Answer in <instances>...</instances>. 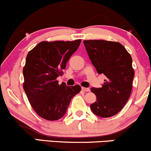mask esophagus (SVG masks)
Segmentation results:
<instances>
[{
    "label": "esophagus",
    "mask_w": 151,
    "mask_h": 151,
    "mask_svg": "<svg viewBox=\"0 0 151 151\" xmlns=\"http://www.w3.org/2000/svg\"><path fill=\"white\" fill-rule=\"evenodd\" d=\"M81 90L84 91H90L89 88H86V87H81Z\"/></svg>",
    "instance_id": "esophagus-1"
}]
</instances>
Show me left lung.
Here are the masks:
<instances>
[{
	"instance_id": "left-lung-1",
	"label": "left lung",
	"mask_w": 151,
	"mask_h": 151,
	"mask_svg": "<svg viewBox=\"0 0 151 151\" xmlns=\"http://www.w3.org/2000/svg\"><path fill=\"white\" fill-rule=\"evenodd\" d=\"M83 42L98 74L106 77L101 87L91 89L96 101L90 108L98 116H113L124 108L131 95L134 77L132 58L119 42L98 40Z\"/></svg>"
}]
</instances>
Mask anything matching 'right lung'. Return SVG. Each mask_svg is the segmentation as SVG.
<instances>
[{
    "label": "right lung",
    "mask_w": 151,
    "mask_h": 151,
    "mask_svg": "<svg viewBox=\"0 0 151 151\" xmlns=\"http://www.w3.org/2000/svg\"><path fill=\"white\" fill-rule=\"evenodd\" d=\"M81 41H43L27 54L23 89L35 111L46 120L63 117L72 99L81 91L79 85H60L56 80Z\"/></svg>",
    "instance_id": "obj_1"
}]
</instances>
